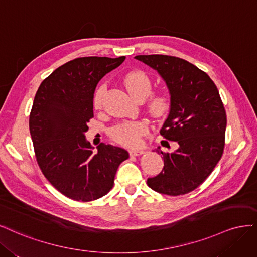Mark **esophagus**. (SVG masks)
Wrapping results in <instances>:
<instances>
[{
    "mask_svg": "<svg viewBox=\"0 0 257 257\" xmlns=\"http://www.w3.org/2000/svg\"><path fill=\"white\" fill-rule=\"evenodd\" d=\"M143 154H144V152L142 150H131L130 151V155L131 156H141V155H143Z\"/></svg>",
    "mask_w": 257,
    "mask_h": 257,
    "instance_id": "1",
    "label": "esophagus"
}]
</instances>
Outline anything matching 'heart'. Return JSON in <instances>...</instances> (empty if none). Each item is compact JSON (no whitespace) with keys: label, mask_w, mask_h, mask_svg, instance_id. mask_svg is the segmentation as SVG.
<instances>
[{"label":"heart","mask_w":257,"mask_h":257,"mask_svg":"<svg viewBox=\"0 0 257 257\" xmlns=\"http://www.w3.org/2000/svg\"><path fill=\"white\" fill-rule=\"evenodd\" d=\"M123 84L130 95L138 98H146L151 94L152 82L147 74L143 71L135 70L128 72L123 77ZM105 92V84L101 83L97 86L94 93L93 102L96 109L101 106L102 98ZM171 106V99L168 94L157 93L153 94L148 99V111L154 117H162L167 114ZM148 132V123L145 120H130L123 121L114 126L110 130V137L117 143L127 146H137L141 143L142 137Z\"/></svg>","instance_id":"1"}]
</instances>
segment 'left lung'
Returning a JSON list of instances; mask_svg holds the SVG:
<instances>
[{"mask_svg": "<svg viewBox=\"0 0 257 257\" xmlns=\"http://www.w3.org/2000/svg\"><path fill=\"white\" fill-rule=\"evenodd\" d=\"M136 59L159 72L171 95V109L160 135L178 144L160 152L164 168L147 185L177 196L193 191L207 179L224 152L226 112L219 90L205 71L176 56L152 54Z\"/></svg>", "mask_w": 257, "mask_h": 257, "instance_id": "1", "label": "left lung"}]
</instances>
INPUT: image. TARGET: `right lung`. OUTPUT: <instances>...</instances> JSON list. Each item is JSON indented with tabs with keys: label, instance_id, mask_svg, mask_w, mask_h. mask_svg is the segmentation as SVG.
<instances>
[{
	"label": "right lung",
	"instance_id": "add662e5",
	"mask_svg": "<svg viewBox=\"0 0 257 257\" xmlns=\"http://www.w3.org/2000/svg\"><path fill=\"white\" fill-rule=\"evenodd\" d=\"M125 59L78 57L56 68L36 92L29 119L36 161L49 183L73 201L105 195L129 158L127 151L110 144L100 143L95 152L84 136L98 82Z\"/></svg>",
	"mask_w": 257,
	"mask_h": 257
}]
</instances>
